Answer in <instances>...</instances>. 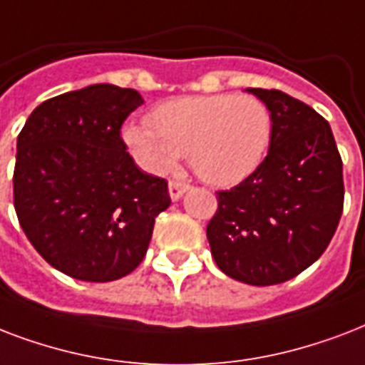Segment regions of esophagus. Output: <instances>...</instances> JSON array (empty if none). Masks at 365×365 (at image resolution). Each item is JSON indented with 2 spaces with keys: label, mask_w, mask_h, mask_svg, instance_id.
I'll return each instance as SVG.
<instances>
[{
  "label": "esophagus",
  "mask_w": 365,
  "mask_h": 365,
  "mask_svg": "<svg viewBox=\"0 0 365 365\" xmlns=\"http://www.w3.org/2000/svg\"><path fill=\"white\" fill-rule=\"evenodd\" d=\"M190 186L185 185V182H179V180H171L169 182V196H171V200L173 202H177V200H180V197L185 196V192L188 190Z\"/></svg>",
  "instance_id": "obj_1"
}]
</instances>
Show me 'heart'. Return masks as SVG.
Listing matches in <instances>:
<instances>
[{
	"instance_id": "obj_1",
	"label": "heart",
	"mask_w": 365,
	"mask_h": 365,
	"mask_svg": "<svg viewBox=\"0 0 365 365\" xmlns=\"http://www.w3.org/2000/svg\"><path fill=\"white\" fill-rule=\"evenodd\" d=\"M150 129L127 125L123 143L148 173L165 175L186 154L209 185L232 186L255 173L272 140L267 104L250 95H202L165 101L148 115Z\"/></svg>"
}]
</instances>
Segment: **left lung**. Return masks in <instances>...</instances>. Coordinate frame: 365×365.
<instances>
[{"label": "left lung", "mask_w": 365, "mask_h": 365, "mask_svg": "<svg viewBox=\"0 0 365 365\" xmlns=\"http://www.w3.org/2000/svg\"><path fill=\"white\" fill-rule=\"evenodd\" d=\"M267 104L272 140L245 180L217 194L207 225L217 267L250 285L287 282L331 242L343 213V162L331 127L309 104L276 89H245Z\"/></svg>", "instance_id": "left-lung-1"}]
</instances>
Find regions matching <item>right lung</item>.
Here are the masks:
<instances>
[{"label": "right lung", "mask_w": 365, "mask_h": 365, "mask_svg": "<svg viewBox=\"0 0 365 365\" xmlns=\"http://www.w3.org/2000/svg\"><path fill=\"white\" fill-rule=\"evenodd\" d=\"M143 103L135 89L83 87L39 104L16 138L19 222L70 278L112 282L133 272L171 203L168 182L140 171L120 137Z\"/></svg>", "instance_id": "right-lung-1"}]
</instances>
